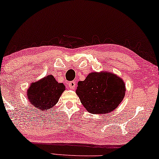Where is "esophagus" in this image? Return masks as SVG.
I'll return each mask as SVG.
<instances>
[{
    "label": "esophagus",
    "instance_id": "1",
    "mask_svg": "<svg viewBox=\"0 0 159 159\" xmlns=\"http://www.w3.org/2000/svg\"><path fill=\"white\" fill-rule=\"evenodd\" d=\"M68 86H69L70 89H73L75 86V81H69L68 83Z\"/></svg>",
    "mask_w": 159,
    "mask_h": 159
}]
</instances>
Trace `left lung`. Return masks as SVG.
<instances>
[{
	"label": "left lung",
	"mask_w": 159,
	"mask_h": 159,
	"mask_svg": "<svg viewBox=\"0 0 159 159\" xmlns=\"http://www.w3.org/2000/svg\"><path fill=\"white\" fill-rule=\"evenodd\" d=\"M125 84L111 73H91L78 83L76 93L85 108L91 113L112 112L125 96Z\"/></svg>",
	"instance_id": "1"
}]
</instances>
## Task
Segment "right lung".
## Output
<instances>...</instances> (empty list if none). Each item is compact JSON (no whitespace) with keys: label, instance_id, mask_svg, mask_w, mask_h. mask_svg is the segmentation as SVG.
I'll list each match as a JSON object with an SVG mask.
<instances>
[{"label":"right lung","instance_id":"obj_1","mask_svg":"<svg viewBox=\"0 0 159 159\" xmlns=\"http://www.w3.org/2000/svg\"><path fill=\"white\" fill-rule=\"evenodd\" d=\"M65 88L62 83L57 82L53 75H47L31 84L27 91L28 100L35 108L46 111L56 105Z\"/></svg>","mask_w":159,"mask_h":159}]
</instances>
